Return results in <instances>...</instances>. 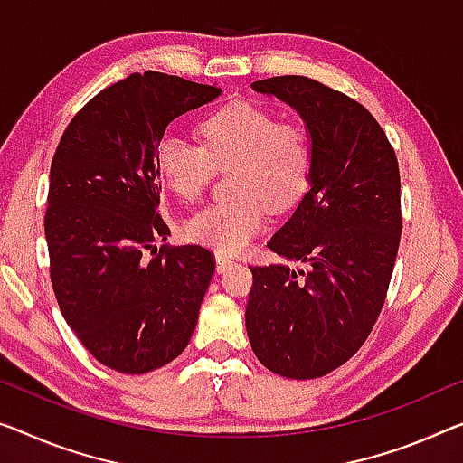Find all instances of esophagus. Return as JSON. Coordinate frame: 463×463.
I'll return each instance as SVG.
<instances>
[{
    "mask_svg": "<svg viewBox=\"0 0 463 463\" xmlns=\"http://www.w3.org/2000/svg\"><path fill=\"white\" fill-rule=\"evenodd\" d=\"M234 264V261L231 260V258H226V255H222V253H216V270L222 274V272H226L229 270V268Z\"/></svg>",
    "mask_w": 463,
    "mask_h": 463,
    "instance_id": "1",
    "label": "esophagus"
}]
</instances>
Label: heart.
<instances>
[{
	"mask_svg": "<svg viewBox=\"0 0 463 463\" xmlns=\"http://www.w3.org/2000/svg\"><path fill=\"white\" fill-rule=\"evenodd\" d=\"M202 143L162 137L156 170L172 195L197 202L216 168H232L234 202L213 203L184 222V234L218 253L250 247L266 224L268 208L291 210L312 181L314 147L298 122H280L251 101H231L199 124Z\"/></svg>",
	"mask_w": 463,
	"mask_h": 463,
	"instance_id": "heart-1",
	"label": "heart"
}]
</instances>
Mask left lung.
Here are the masks:
<instances>
[{"label": "left lung", "instance_id": "1", "mask_svg": "<svg viewBox=\"0 0 463 463\" xmlns=\"http://www.w3.org/2000/svg\"><path fill=\"white\" fill-rule=\"evenodd\" d=\"M298 109L314 147L309 189L268 247L306 264L251 266L245 326L253 354L287 378H320L368 339L402 239L395 149L360 101L307 77L251 82Z\"/></svg>", "mask_w": 463, "mask_h": 463}]
</instances>
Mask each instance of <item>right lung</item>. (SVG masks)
Returning <instances> with one entry per match:
<instances>
[{
    "label": "right lung",
    "mask_w": 463,
    "mask_h": 463,
    "mask_svg": "<svg viewBox=\"0 0 463 463\" xmlns=\"http://www.w3.org/2000/svg\"><path fill=\"white\" fill-rule=\"evenodd\" d=\"M216 85L135 72L80 108L50 170L45 239L55 299L89 354L122 374L162 368L195 330L216 260L162 245L156 145L168 124L216 99Z\"/></svg>",
    "instance_id": "obj_1"
}]
</instances>
